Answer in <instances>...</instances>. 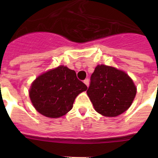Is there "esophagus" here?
I'll use <instances>...</instances> for the list:
<instances>
[{"mask_svg":"<svg viewBox=\"0 0 158 158\" xmlns=\"http://www.w3.org/2000/svg\"><path fill=\"white\" fill-rule=\"evenodd\" d=\"M84 83H85V85H86L87 86L89 87V79H85V80H84Z\"/></svg>","mask_w":158,"mask_h":158,"instance_id":"obj_1","label":"esophagus"}]
</instances>
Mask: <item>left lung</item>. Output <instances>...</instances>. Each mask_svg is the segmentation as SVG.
<instances>
[{
  "mask_svg": "<svg viewBox=\"0 0 158 158\" xmlns=\"http://www.w3.org/2000/svg\"><path fill=\"white\" fill-rule=\"evenodd\" d=\"M90 80L87 95L98 113L106 117H115L131 106L137 88L124 71L98 65Z\"/></svg>",
  "mask_w": 158,
  "mask_h": 158,
  "instance_id": "obj_1",
  "label": "left lung"
}]
</instances>
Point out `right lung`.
<instances>
[{
    "mask_svg": "<svg viewBox=\"0 0 158 158\" xmlns=\"http://www.w3.org/2000/svg\"><path fill=\"white\" fill-rule=\"evenodd\" d=\"M86 90L74 70L60 66L38 76L30 86L29 95L38 112L56 118L69 112L76 96Z\"/></svg>",
    "mask_w": 158,
    "mask_h": 158,
    "instance_id": "add662e5",
    "label": "right lung"
}]
</instances>
